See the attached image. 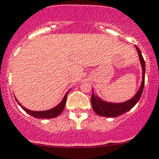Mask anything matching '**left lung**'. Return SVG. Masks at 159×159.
I'll use <instances>...</instances> for the list:
<instances>
[{"label": "left lung", "mask_w": 159, "mask_h": 159, "mask_svg": "<svg viewBox=\"0 0 159 159\" xmlns=\"http://www.w3.org/2000/svg\"><path fill=\"white\" fill-rule=\"evenodd\" d=\"M136 50L138 52L139 58L140 63H141L142 69H143V78H142L141 85L137 91V92L132 98L128 101L121 102V103H112L102 100L98 95L92 93L91 96V104L93 111L98 115L106 117H116L123 113H126L133 107L139 101L140 98L143 93V88L145 84V73H146V64H145L144 58L143 57L141 51L137 47ZM93 91V89H92Z\"/></svg>", "instance_id": "left-lung-1"}]
</instances>
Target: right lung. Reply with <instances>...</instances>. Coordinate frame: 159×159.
Segmentation results:
<instances>
[{"instance_id":"add662e5","label":"right lung","mask_w":159,"mask_h":159,"mask_svg":"<svg viewBox=\"0 0 159 159\" xmlns=\"http://www.w3.org/2000/svg\"><path fill=\"white\" fill-rule=\"evenodd\" d=\"M68 93H69V91L66 93V95H65L64 98H63L62 101L60 102L57 106H56L55 107L52 108V109L50 110H43V111H34V110H30L29 109H26V107H24L21 105V103L17 101V99H16V98H15V99H16V101L17 102L18 104L22 107V109L24 110V111H26L27 113H29L30 115H31L32 116H33V117L38 118V119H40V118H44V119H51V118L56 117V116H58V115H60L61 113H62L63 110H64L65 108V106H66L67 95H68Z\"/></svg>"}]
</instances>
